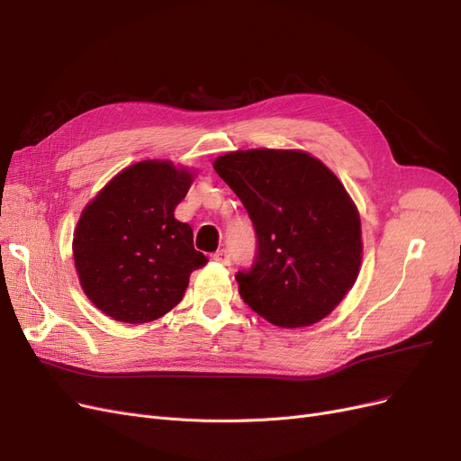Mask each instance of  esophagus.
Returning a JSON list of instances; mask_svg holds the SVG:
<instances>
[{"label":"esophagus","instance_id":"esophagus-1","mask_svg":"<svg viewBox=\"0 0 461 461\" xmlns=\"http://www.w3.org/2000/svg\"><path fill=\"white\" fill-rule=\"evenodd\" d=\"M213 259L222 265H230V254L227 252V249H219V252L213 256Z\"/></svg>","mask_w":461,"mask_h":461}]
</instances>
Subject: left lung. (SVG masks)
Wrapping results in <instances>:
<instances>
[{"label": "left lung", "mask_w": 461, "mask_h": 461, "mask_svg": "<svg viewBox=\"0 0 461 461\" xmlns=\"http://www.w3.org/2000/svg\"><path fill=\"white\" fill-rule=\"evenodd\" d=\"M213 169L244 203L256 230V259L236 273L242 300L283 329L327 317L356 283L361 222L330 169L300 149H246Z\"/></svg>", "instance_id": "obj_1"}]
</instances>
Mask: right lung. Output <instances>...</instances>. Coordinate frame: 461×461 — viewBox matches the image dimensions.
<instances>
[{"mask_svg": "<svg viewBox=\"0 0 461 461\" xmlns=\"http://www.w3.org/2000/svg\"><path fill=\"white\" fill-rule=\"evenodd\" d=\"M171 161H140L121 171L85 207L73 240L82 290L122 323L159 319L183 300L190 273L207 263L175 207L192 185Z\"/></svg>", "mask_w": 461, "mask_h": 461, "instance_id": "1", "label": "right lung"}]
</instances>
